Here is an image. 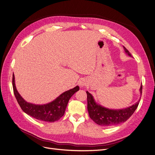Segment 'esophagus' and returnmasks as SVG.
Listing matches in <instances>:
<instances>
[{
	"mask_svg": "<svg viewBox=\"0 0 155 155\" xmlns=\"http://www.w3.org/2000/svg\"><path fill=\"white\" fill-rule=\"evenodd\" d=\"M85 84H86V82L84 81V80L80 81L79 82V85L81 87H83V86H84Z\"/></svg>",
	"mask_w": 155,
	"mask_h": 155,
	"instance_id": "34e87169",
	"label": "esophagus"
}]
</instances>
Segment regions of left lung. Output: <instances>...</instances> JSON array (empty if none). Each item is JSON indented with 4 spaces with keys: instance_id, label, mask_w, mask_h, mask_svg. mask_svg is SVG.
Listing matches in <instances>:
<instances>
[{
    "instance_id": "left-lung-1",
    "label": "left lung",
    "mask_w": 155,
    "mask_h": 155,
    "mask_svg": "<svg viewBox=\"0 0 155 155\" xmlns=\"http://www.w3.org/2000/svg\"><path fill=\"white\" fill-rule=\"evenodd\" d=\"M125 51L129 55L132 56L129 50L124 47ZM143 85L140 88V92L142 94ZM87 93V110L91 119L96 123L101 126H112L118 124L126 122L130 117L134 114L136 110L139 101L136 104L129 107L120 109L111 110L103 107L95 103L93 96L88 92Z\"/></svg>"
}]
</instances>
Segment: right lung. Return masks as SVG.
I'll return each mask as SVG.
<instances>
[{
	"mask_svg": "<svg viewBox=\"0 0 155 155\" xmlns=\"http://www.w3.org/2000/svg\"><path fill=\"white\" fill-rule=\"evenodd\" d=\"M12 87L14 94L18 104L23 111L35 119L45 122H54L60 119L64 115L68 101L72 96L79 90L78 86L61 94L55 100L45 105H35L26 102L18 92L12 76Z\"/></svg>",
	"mask_w": 155,
	"mask_h": 155,
	"instance_id": "1",
	"label": "right lung"
}]
</instances>
